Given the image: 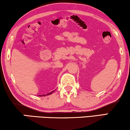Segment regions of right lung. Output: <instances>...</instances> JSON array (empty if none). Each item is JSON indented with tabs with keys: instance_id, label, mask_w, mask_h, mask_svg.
Here are the masks:
<instances>
[{
	"instance_id": "1",
	"label": "right lung",
	"mask_w": 130,
	"mask_h": 130,
	"mask_svg": "<svg viewBox=\"0 0 130 130\" xmlns=\"http://www.w3.org/2000/svg\"><path fill=\"white\" fill-rule=\"evenodd\" d=\"M53 92H54V91H53V92H50V93H48L47 95H42V96H45V95H50V94H51V93H53Z\"/></svg>"
}]
</instances>
